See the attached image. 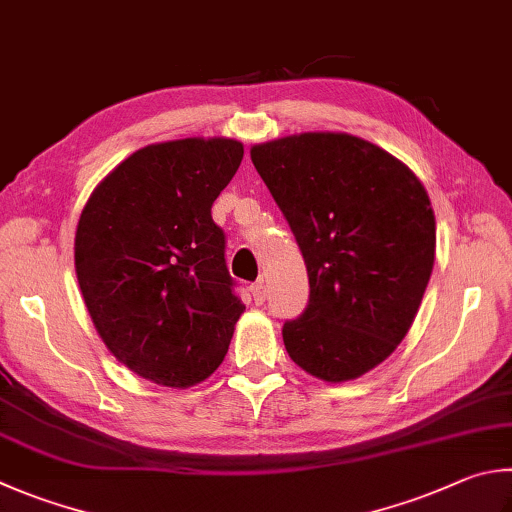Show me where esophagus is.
Masks as SVG:
<instances>
[{"label":"esophagus","mask_w":512,"mask_h":512,"mask_svg":"<svg viewBox=\"0 0 512 512\" xmlns=\"http://www.w3.org/2000/svg\"><path fill=\"white\" fill-rule=\"evenodd\" d=\"M250 291H253L255 304H264V302H266V284H264V282L253 284V288H250Z\"/></svg>","instance_id":"esophagus-1"}]
</instances>
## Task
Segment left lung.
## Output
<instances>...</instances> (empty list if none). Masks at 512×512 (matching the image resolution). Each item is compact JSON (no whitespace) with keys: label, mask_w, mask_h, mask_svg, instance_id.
<instances>
[{"label":"left lung","mask_w":512,"mask_h":512,"mask_svg":"<svg viewBox=\"0 0 512 512\" xmlns=\"http://www.w3.org/2000/svg\"><path fill=\"white\" fill-rule=\"evenodd\" d=\"M309 273V304L282 329L288 356L324 383L360 378L407 336L430 282L436 221L418 176L345 132L250 147Z\"/></svg>","instance_id":"1"}]
</instances>
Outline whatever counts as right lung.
Returning <instances> with one entry per match:
<instances>
[{
    "label": "right lung",
    "mask_w": 512,
    "mask_h": 512,
    "mask_svg": "<svg viewBox=\"0 0 512 512\" xmlns=\"http://www.w3.org/2000/svg\"><path fill=\"white\" fill-rule=\"evenodd\" d=\"M241 159L224 136L147 145L82 208L73 250L91 322L118 362L161 387L206 380L246 309L210 215Z\"/></svg>",
    "instance_id": "add662e5"
}]
</instances>
